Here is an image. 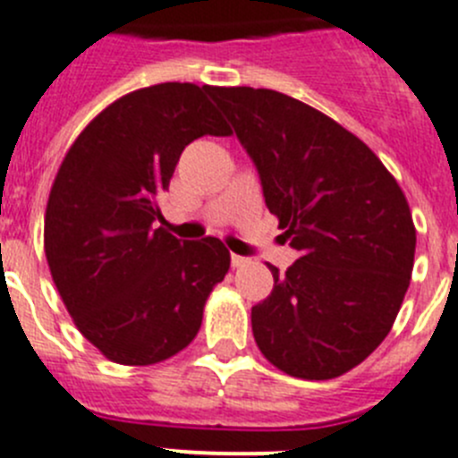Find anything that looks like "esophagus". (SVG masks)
Returning a JSON list of instances; mask_svg holds the SVG:
<instances>
[{
  "mask_svg": "<svg viewBox=\"0 0 458 458\" xmlns=\"http://www.w3.org/2000/svg\"><path fill=\"white\" fill-rule=\"evenodd\" d=\"M232 266L233 268H242V266H248V259L241 257V254H232Z\"/></svg>",
  "mask_w": 458,
  "mask_h": 458,
  "instance_id": "obj_1",
  "label": "esophagus"
}]
</instances>
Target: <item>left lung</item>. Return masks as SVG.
I'll use <instances>...</instances> for the list:
<instances>
[{
    "mask_svg": "<svg viewBox=\"0 0 458 458\" xmlns=\"http://www.w3.org/2000/svg\"><path fill=\"white\" fill-rule=\"evenodd\" d=\"M252 157L264 199L301 254L252 307L261 353L284 374L337 378L387 337L411 284L415 226L365 141L301 100L208 87Z\"/></svg>",
    "mask_w": 458,
    "mask_h": 458,
    "instance_id": "obj_1",
    "label": "left lung"
}]
</instances>
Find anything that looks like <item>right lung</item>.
I'll use <instances>...</instances> for the list:
<instances>
[{"instance_id": "obj_1", "label": "right lung", "mask_w": 458, "mask_h": 458, "mask_svg": "<svg viewBox=\"0 0 458 458\" xmlns=\"http://www.w3.org/2000/svg\"><path fill=\"white\" fill-rule=\"evenodd\" d=\"M208 87L165 82L105 107L64 157L46 210V257L80 333L112 362L156 365L183 351L229 270L217 238L181 241L157 199L181 153L229 135Z\"/></svg>"}]
</instances>
